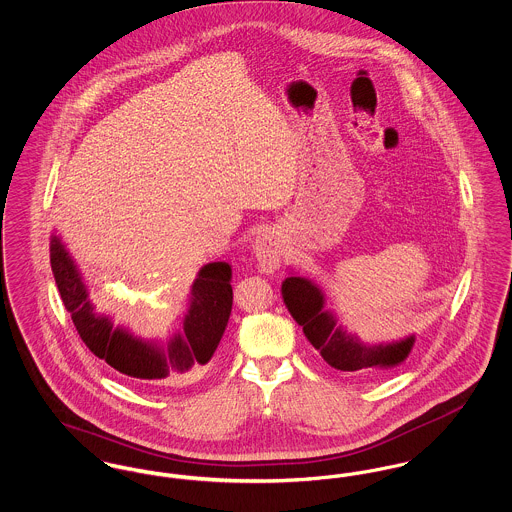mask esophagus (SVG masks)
I'll return each instance as SVG.
<instances>
[{"label":"esophagus","mask_w":512,"mask_h":512,"mask_svg":"<svg viewBox=\"0 0 512 512\" xmlns=\"http://www.w3.org/2000/svg\"><path fill=\"white\" fill-rule=\"evenodd\" d=\"M253 253L263 272H272L280 263V240L274 230H263L253 240Z\"/></svg>","instance_id":"obj_1"}]
</instances>
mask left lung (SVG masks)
Listing matches in <instances>:
<instances>
[{
    "mask_svg": "<svg viewBox=\"0 0 512 512\" xmlns=\"http://www.w3.org/2000/svg\"><path fill=\"white\" fill-rule=\"evenodd\" d=\"M282 297L303 334L322 355V359L343 372L378 374L407 361L414 345V336L405 340L365 345L357 336L347 334L338 326V317L324 307L326 297L317 282L301 276H288L282 282Z\"/></svg>",
    "mask_w": 512,
    "mask_h": 512,
    "instance_id": "1",
    "label": "left lung"
}]
</instances>
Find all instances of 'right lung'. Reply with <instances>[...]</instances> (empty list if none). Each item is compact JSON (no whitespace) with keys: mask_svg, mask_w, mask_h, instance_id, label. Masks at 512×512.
I'll return each mask as SVG.
<instances>
[{"mask_svg":"<svg viewBox=\"0 0 512 512\" xmlns=\"http://www.w3.org/2000/svg\"><path fill=\"white\" fill-rule=\"evenodd\" d=\"M49 261L76 332L96 357L121 374L153 384L174 382L188 376L192 368L207 365L217 351L232 311V268L228 263H209L199 270L182 330L163 345L142 340L122 326L113 328L109 317L94 311L82 274L57 236H51Z\"/></svg>","mask_w":512,"mask_h":512,"instance_id":"add662e5","label":"right lung"}]
</instances>
